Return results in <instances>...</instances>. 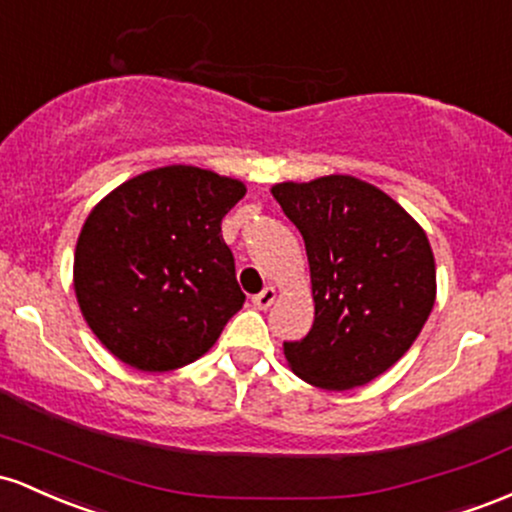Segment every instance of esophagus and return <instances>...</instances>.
<instances>
[{
	"label": "esophagus",
	"instance_id": "34e87169",
	"mask_svg": "<svg viewBox=\"0 0 512 512\" xmlns=\"http://www.w3.org/2000/svg\"><path fill=\"white\" fill-rule=\"evenodd\" d=\"M251 302H254V307H258V309H268L275 302V290L273 287H263L258 295L251 297Z\"/></svg>",
	"mask_w": 512,
	"mask_h": 512
}]
</instances>
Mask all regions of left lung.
Returning a JSON list of instances; mask_svg holds the SVG:
<instances>
[{"instance_id": "1", "label": "left lung", "mask_w": 512, "mask_h": 512, "mask_svg": "<svg viewBox=\"0 0 512 512\" xmlns=\"http://www.w3.org/2000/svg\"><path fill=\"white\" fill-rule=\"evenodd\" d=\"M309 258L314 324L285 341L295 375L321 389H353L389 370L435 302L428 237L387 193L353 176L273 186Z\"/></svg>"}]
</instances>
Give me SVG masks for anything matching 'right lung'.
Listing matches in <instances>:
<instances>
[{
  "label": "right lung",
  "mask_w": 512,
  "mask_h": 512,
  "mask_svg": "<svg viewBox=\"0 0 512 512\" xmlns=\"http://www.w3.org/2000/svg\"><path fill=\"white\" fill-rule=\"evenodd\" d=\"M241 181L198 166H164L125 181L86 217L74 290L86 324L118 360L166 372L208 353L239 312L222 217Z\"/></svg>",
  "instance_id": "right-lung-1"
}]
</instances>
